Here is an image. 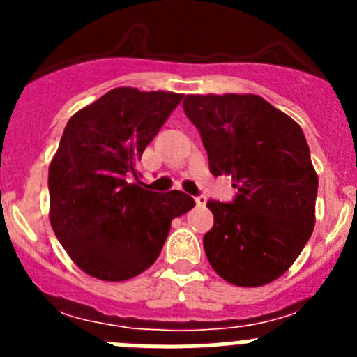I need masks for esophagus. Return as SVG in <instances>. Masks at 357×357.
Instances as JSON below:
<instances>
[{"mask_svg": "<svg viewBox=\"0 0 357 357\" xmlns=\"http://www.w3.org/2000/svg\"><path fill=\"white\" fill-rule=\"evenodd\" d=\"M195 202H197V206L204 207L207 204V197L206 195H198V197H195Z\"/></svg>", "mask_w": 357, "mask_h": 357, "instance_id": "34e87169", "label": "esophagus"}]
</instances>
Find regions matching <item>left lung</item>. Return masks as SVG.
I'll list each match as a JSON object with an SVG mask.
<instances>
[{
    "label": "left lung",
    "mask_w": 357,
    "mask_h": 357,
    "mask_svg": "<svg viewBox=\"0 0 357 357\" xmlns=\"http://www.w3.org/2000/svg\"><path fill=\"white\" fill-rule=\"evenodd\" d=\"M182 107L211 173L230 175L238 189L232 202H207L214 214L204 236L207 259L230 284H268L313 234L318 176L304 132L255 94H188Z\"/></svg>",
    "instance_id": "8db88e82"
}]
</instances>
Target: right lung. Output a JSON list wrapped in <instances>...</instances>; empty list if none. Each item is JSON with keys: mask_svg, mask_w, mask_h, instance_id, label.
Returning a JSON list of instances; mask_svg holds the SVG:
<instances>
[{"mask_svg": "<svg viewBox=\"0 0 357 357\" xmlns=\"http://www.w3.org/2000/svg\"><path fill=\"white\" fill-rule=\"evenodd\" d=\"M182 98L118 87L66 125L50 164V222L85 273L102 280L139 275L159 257L173 218L195 207L176 189L150 191L137 172L144 148Z\"/></svg>", "mask_w": 357, "mask_h": 357, "instance_id": "1", "label": "right lung"}]
</instances>
